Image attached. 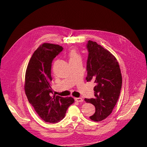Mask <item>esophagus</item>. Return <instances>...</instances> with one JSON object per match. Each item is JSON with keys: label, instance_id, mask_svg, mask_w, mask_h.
<instances>
[{"label": "esophagus", "instance_id": "obj_1", "mask_svg": "<svg viewBox=\"0 0 147 147\" xmlns=\"http://www.w3.org/2000/svg\"><path fill=\"white\" fill-rule=\"evenodd\" d=\"M75 100L78 102H82L83 101V99L81 97H76V98H75Z\"/></svg>", "mask_w": 147, "mask_h": 147}]
</instances>
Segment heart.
Here are the masks:
<instances>
[{
	"instance_id": "heart-1",
	"label": "heart",
	"mask_w": 147,
	"mask_h": 147,
	"mask_svg": "<svg viewBox=\"0 0 147 147\" xmlns=\"http://www.w3.org/2000/svg\"><path fill=\"white\" fill-rule=\"evenodd\" d=\"M67 56L69 57V62L77 59H80V55L78 54V53L76 50H74V49L70 50L68 52Z\"/></svg>"
}]
</instances>
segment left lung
I'll return each instance as SVG.
<instances>
[{
	"instance_id": "left-lung-1",
	"label": "left lung",
	"mask_w": 147,
	"mask_h": 147,
	"mask_svg": "<svg viewBox=\"0 0 147 147\" xmlns=\"http://www.w3.org/2000/svg\"><path fill=\"white\" fill-rule=\"evenodd\" d=\"M86 70L87 82L93 80L94 98L84 99L87 103L94 105L96 112L90 118L100 121L112 113L118 100L122 86V77L117 59L112 53L89 40Z\"/></svg>"
}]
</instances>
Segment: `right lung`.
Listing matches in <instances>:
<instances>
[{
	"label": "right lung",
	"mask_w": 147,
	"mask_h": 147,
	"mask_svg": "<svg viewBox=\"0 0 147 147\" xmlns=\"http://www.w3.org/2000/svg\"><path fill=\"white\" fill-rule=\"evenodd\" d=\"M63 50L58 45L44 43L33 53L26 72V96L38 116L47 123H55L63 119L74 102L71 97L51 96V63Z\"/></svg>",
	"instance_id": "add662e5"
}]
</instances>
